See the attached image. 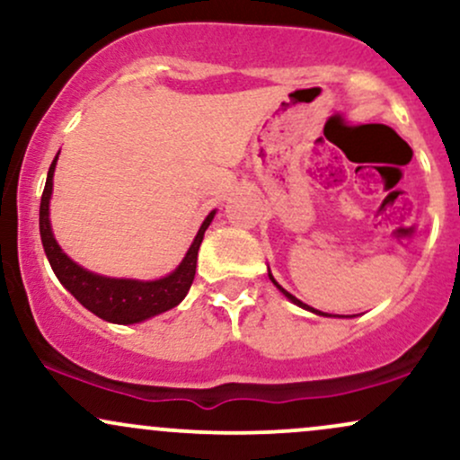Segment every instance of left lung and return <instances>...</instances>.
<instances>
[{"label": "left lung", "instance_id": "8db88e82", "mask_svg": "<svg viewBox=\"0 0 460 460\" xmlns=\"http://www.w3.org/2000/svg\"><path fill=\"white\" fill-rule=\"evenodd\" d=\"M268 277H270V281H272L274 285H277V289H279V292H281V294H283V296H285V298H288V300H292V303H294V305H298V307L307 309V311H311V314H315V315H326V318H335V315H329V314H322V311H318V309H314V307H309V305H305V303H303V300H298L296 296H292V294H289V292H288V289H283V288H281V285H279V283H277V279H274V277H272L270 268H268Z\"/></svg>", "mask_w": 460, "mask_h": 460}]
</instances>
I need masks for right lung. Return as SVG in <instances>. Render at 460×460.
I'll use <instances>...</instances> for the list:
<instances>
[{
  "mask_svg": "<svg viewBox=\"0 0 460 460\" xmlns=\"http://www.w3.org/2000/svg\"><path fill=\"white\" fill-rule=\"evenodd\" d=\"M60 155V153H58ZM58 155L51 162L49 172H47V181L43 197H40V240L47 260L51 263V270L56 272L58 281H60L68 292L75 296L79 303L88 311H93L97 318L112 324H138L160 315L164 311L177 307L183 298H186L190 285L194 281V272H197V257L200 242H203L205 231L212 225L216 209L208 214V218L200 225L199 234L194 235V242L190 244L186 257L181 263L166 277L155 279V281H138V279H116L103 277V274L91 272L82 268L71 257L62 251L60 244L56 242L54 231H51L49 220V200L54 192V172Z\"/></svg>",
  "mask_w": 460,
  "mask_h": 460,
  "instance_id": "right-lung-1",
  "label": "right lung"
}]
</instances>
